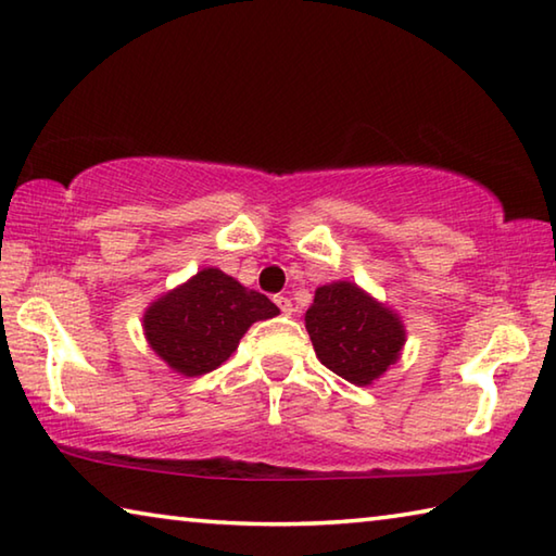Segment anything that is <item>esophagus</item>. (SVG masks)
Instances as JSON below:
<instances>
[{
  "instance_id": "34e87169",
  "label": "esophagus",
  "mask_w": 556,
  "mask_h": 556,
  "mask_svg": "<svg viewBox=\"0 0 556 556\" xmlns=\"http://www.w3.org/2000/svg\"><path fill=\"white\" fill-rule=\"evenodd\" d=\"M275 304L279 306L281 313H285V316H291V311H294V304H291L289 296H275Z\"/></svg>"
}]
</instances>
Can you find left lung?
<instances>
[{
    "label": "left lung",
    "instance_id": "1",
    "mask_svg": "<svg viewBox=\"0 0 556 556\" xmlns=\"http://www.w3.org/2000/svg\"><path fill=\"white\" fill-rule=\"evenodd\" d=\"M304 320L320 365L355 387H369L387 375L406 345L399 313L355 281L318 287Z\"/></svg>",
    "mask_w": 556,
    "mask_h": 556
}]
</instances>
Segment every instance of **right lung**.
<instances>
[{
	"label": "right lung",
	"instance_id": "obj_1",
	"mask_svg": "<svg viewBox=\"0 0 556 556\" xmlns=\"http://www.w3.org/2000/svg\"><path fill=\"white\" fill-rule=\"evenodd\" d=\"M271 301L218 267L199 269L143 313L150 350L181 377H201L233 355L257 320L275 318Z\"/></svg>",
	"mask_w": 556,
	"mask_h": 556
}]
</instances>
